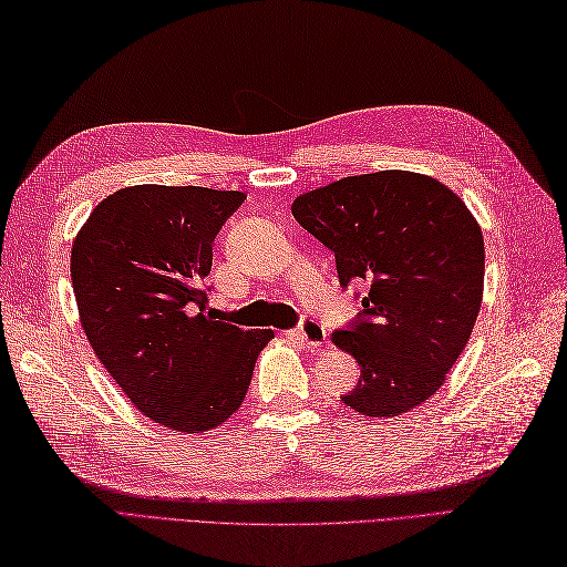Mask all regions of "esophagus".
Listing matches in <instances>:
<instances>
[{"label":"esophagus","mask_w":567,"mask_h":567,"mask_svg":"<svg viewBox=\"0 0 567 567\" xmlns=\"http://www.w3.org/2000/svg\"><path fill=\"white\" fill-rule=\"evenodd\" d=\"M291 337L306 343L308 349H320L327 343V329L317 320H306L298 329L291 331Z\"/></svg>","instance_id":"obj_1"}]
</instances>
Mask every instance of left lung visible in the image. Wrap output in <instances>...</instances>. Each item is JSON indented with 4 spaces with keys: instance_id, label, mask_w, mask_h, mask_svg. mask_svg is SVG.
<instances>
[{
    "instance_id": "left-lung-1",
    "label": "left lung",
    "mask_w": 567,
    "mask_h": 567,
    "mask_svg": "<svg viewBox=\"0 0 567 567\" xmlns=\"http://www.w3.org/2000/svg\"><path fill=\"white\" fill-rule=\"evenodd\" d=\"M293 218L334 252L341 286L368 284L363 312L331 334L361 365L341 402L394 419L445 384L483 298L486 250L466 204L435 177L380 171L296 197Z\"/></svg>"
}]
</instances>
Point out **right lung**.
Listing matches in <instances>:
<instances>
[{
    "mask_svg": "<svg viewBox=\"0 0 567 567\" xmlns=\"http://www.w3.org/2000/svg\"><path fill=\"white\" fill-rule=\"evenodd\" d=\"M243 192L134 185L105 197L72 245L91 349L146 419L177 433L226 423L271 329L220 322L206 300L212 245Z\"/></svg>",
    "mask_w": 567,
    "mask_h": 567,
    "instance_id": "1",
    "label": "right lung"
}]
</instances>
